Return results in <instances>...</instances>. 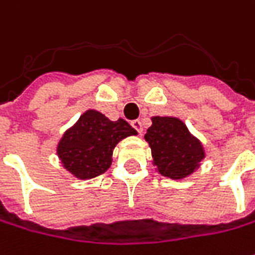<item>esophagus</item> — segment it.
<instances>
[{
  "label": "esophagus",
  "instance_id": "34e87169",
  "mask_svg": "<svg viewBox=\"0 0 255 255\" xmlns=\"http://www.w3.org/2000/svg\"><path fill=\"white\" fill-rule=\"evenodd\" d=\"M131 126L135 128L138 134H142V131H144V129H142V123H141L139 120H134V121L131 123Z\"/></svg>",
  "mask_w": 255,
  "mask_h": 255
}]
</instances>
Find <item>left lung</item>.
Instances as JSON below:
<instances>
[{
  "label": "left lung",
  "mask_w": 255,
  "mask_h": 255,
  "mask_svg": "<svg viewBox=\"0 0 255 255\" xmlns=\"http://www.w3.org/2000/svg\"><path fill=\"white\" fill-rule=\"evenodd\" d=\"M145 141L151 146L152 163L162 176L183 179L200 166L205 158L203 145L176 117H152Z\"/></svg>",
  "instance_id": "8db88e82"
}]
</instances>
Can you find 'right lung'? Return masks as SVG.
<instances>
[{
	"label": "right lung",
	"instance_id": "add662e5",
	"mask_svg": "<svg viewBox=\"0 0 255 255\" xmlns=\"http://www.w3.org/2000/svg\"><path fill=\"white\" fill-rule=\"evenodd\" d=\"M129 135L136 131L126 120L111 121L100 111L87 110L60 138L57 156L73 176L92 179L110 168L113 149Z\"/></svg>",
	"mask_w": 255,
	"mask_h": 255
}]
</instances>
